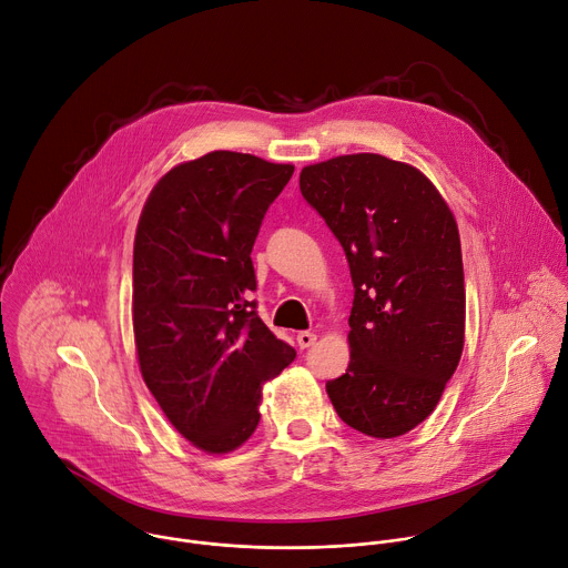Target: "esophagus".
<instances>
[{
  "label": "esophagus",
  "mask_w": 568,
  "mask_h": 568,
  "mask_svg": "<svg viewBox=\"0 0 568 568\" xmlns=\"http://www.w3.org/2000/svg\"><path fill=\"white\" fill-rule=\"evenodd\" d=\"M314 342H316V335H314V333L303 331V333H298V335H296V344H298V348H301V351L310 348Z\"/></svg>",
  "instance_id": "34e87169"
}]
</instances>
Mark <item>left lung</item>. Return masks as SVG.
<instances>
[{"instance_id": "left-lung-1", "label": "left lung", "mask_w": 568, "mask_h": 568, "mask_svg": "<svg viewBox=\"0 0 568 568\" xmlns=\"http://www.w3.org/2000/svg\"><path fill=\"white\" fill-rule=\"evenodd\" d=\"M301 195L344 247L355 287L351 364L326 384L339 418L373 438L418 427L465 342L456 220L414 166L373 152L305 166Z\"/></svg>"}]
</instances>
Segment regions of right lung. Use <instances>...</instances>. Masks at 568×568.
Returning a JSON list of instances; mask_svg holds the SVG:
<instances>
[{
    "mask_svg": "<svg viewBox=\"0 0 568 568\" xmlns=\"http://www.w3.org/2000/svg\"><path fill=\"white\" fill-rule=\"evenodd\" d=\"M294 166L215 150L152 189L136 226L132 321L145 386L173 427L226 454L258 427L261 386L296 357L256 312L252 250Z\"/></svg>",
    "mask_w": 568,
    "mask_h": 568,
    "instance_id": "obj_1",
    "label": "right lung"
}]
</instances>
